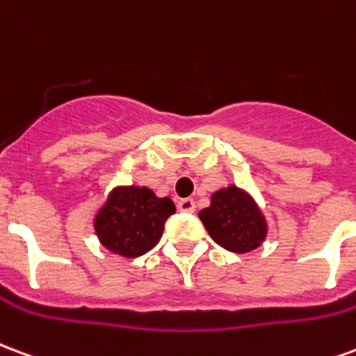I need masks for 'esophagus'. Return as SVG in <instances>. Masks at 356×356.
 Returning <instances> with one entry per match:
<instances>
[{
    "label": "esophagus",
    "instance_id": "34e87169",
    "mask_svg": "<svg viewBox=\"0 0 356 356\" xmlns=\"http://www.w3.org/2000/svg\"><path fill=\"white\" fill-rule=\"evenodd\" d=\"M177 208L179 211H185V213H193L194 208H196V204H194L193 198H181L177 202Z\"/></svg>",
    "mask_w": 356,
    "mask_h": 356
}]
</instances>
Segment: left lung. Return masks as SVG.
I'll return each mask as SVG.
<instances>
[{
	"mask_svg": "<svg viewBox=\"0 0 356 356\" xmlns=\"http://www.w3.org/2000/svg\"><path fill=\"white\" fill-rule=\"evenodd\" d=\"M200 219L209 236L234 254L252 252L267 236V223L259 208L250 194L234 185L217 191L209 208L200 211Z\"/></svg>",
	"mask_w": 356,
	"mask_h": 356,
	"instance_id": "8db88e82",
	"label": "left lung"
}]
</instances>
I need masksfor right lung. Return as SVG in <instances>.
Here are the masks:
<instances>
[{
  "label": "right lung",
  "mask_w": 356,
  "mask_h": 356,
  "mask_svg": "<svg viewBox=\"0 0 356 356\" xmlns=\"http://www.w3.org/2000/svg\"><path fill=\"white\" fill-rule=\"evenodd\" d=\"M175 213L170 198H158L147 186H122L110 194L95 217L101 244L124 257H139L162 238L165 219Z\"/></svg>",
  "instance_id": "1"
}]
</instances>
